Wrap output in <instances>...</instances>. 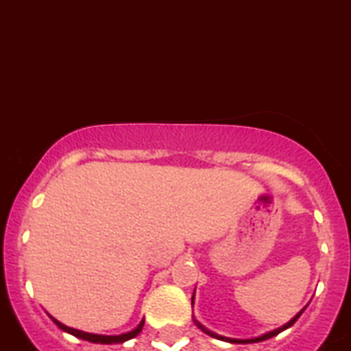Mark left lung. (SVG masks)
Segmentation results:
<instances>
[{
    "instance_id": "obj_1",
    "label": "left lung",
    "mask_w": 351,
    "mask_h": 351,
    "mask_svg": "<svg viewBox=\"0 0 351 351\" xmlns=\"http://www.w3.org/2000/svg\"><path fill=\"white\" fill-rule=\"evenodd\" d=\"M192 304H194V298H192ZM302 311H304V309H302ZM302 311H299L298 315H295V317L292 318V320L289 322V324H285L283 325V327H280V329H276V330H273V332H267V334H264V336H258V337H254V339H226V337H222V336H217V334H213V332H210V330H206L203 327V325H199V327H201V329L204 330V332L206 334H210V336H213V337H217V339H223V341H229V343H258V341H266V339H269V337H273V336H278V334L282 332V330H285V329H289V327H292L293 324H295V320H298L299 317H301V313Z\"/></svg>"
}]
</instances>
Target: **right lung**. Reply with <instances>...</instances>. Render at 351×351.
Segmentation results:
<instances>
[{
  "label": "right lung",
  "mask_w": 351,
  "mask_h": 351,
  "mask_svg": "<svg viewBox=\"0 0 351 351\" xmlns=\"http://www.w3.org/2000/svg\"><path fill=\"white\" fill-rule=\"evenodd\" d=\"M52 320L56 322V325H58L59 329L64 330V332L73 334V336L80 337V339L90 341V343H101V345H113V343H124V341L132 339V337H136L138 334L141 332V329H143V324H145V322H141V324L138 325L136 329L131 330V332H128V334H121V336H97V334L82 332V330L71 329V327H66V325H62L61 322H58V320H56V318H52Z\"/></svg>",
  "instance_id": "add662e5"
}]
</instances>
